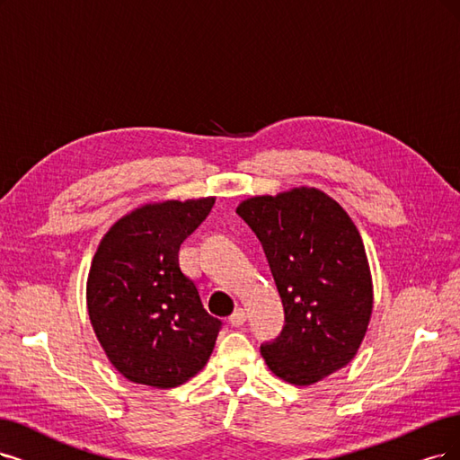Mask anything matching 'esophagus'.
<instances>
[{"label":"esophagus","mask_w":460,"mask_h":460,"mask_svg":"<svg viewBox=\"0 0 460 460\" xmlns=\"http://www.w3.org/2000/svg\"><path fill=\"white\" fill-rule=\"evenodd\" d=\"M244 322H246V311L243 307H236L234 313L229 316V324L234 326V328H239V326L244 324Z\"/></svg>","instance_id":"esophagus-1"}]
</instances>
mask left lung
<instances>
[{
    "mask_svg": "<svg viewBox=\"0 0 460 460\" xmlns=\"http://www.w3.org/2000/svg\"><path fill=\"white\" fill-rule=\"evenodd\" d=\"M260 239L284 305L286 326L261 345L269 369L307 386L358 352L373 311V284L354 221L316 187L243 200L236 208Z\"/></svg>",
    "mask_w": 460,
    "mask_h": 460,
    "instance_id": "1",
    "label": "left lung"
}]
</instances>
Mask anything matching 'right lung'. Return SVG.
Listing matches in <instances>:
<instances>
[{
	"label": "right lung",
	"mask_w": 460,
	"mask_h": 460,
	"mask_svg": "<svg viewBox=\"0 0 460 460\" xmlns=\"http://www.w3.org/2000/svg\"><path fill=\"white\" fill-rule=\"evenodd\" d=\"M214 197L149 202L117 219L87 279V309L108 360L136 385L174 388L195 377L221 322L204 311L178 252Z\"/></svg>",
	"instance_id": "obj_1"
}]
</instances>
